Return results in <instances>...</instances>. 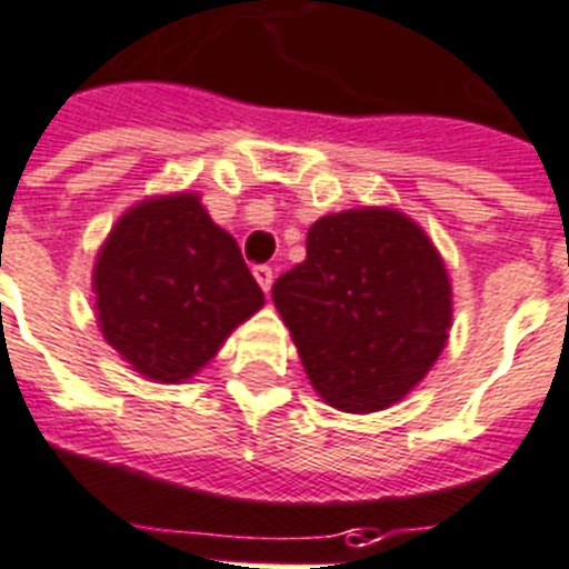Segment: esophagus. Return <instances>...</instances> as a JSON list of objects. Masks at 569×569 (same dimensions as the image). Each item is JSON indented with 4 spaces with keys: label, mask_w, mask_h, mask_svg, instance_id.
<instances>
[{
    "label": "esophagus",
    "mask_w": 569,
    "mask_h": 569,
    "mask_svg": "<svg viewBox=\"0 0 569 569\" xmlns=\"http://www.w3.org/2000/svg\"><path fill=\"white\" fill-rule=\"evenodd\" d=\"M252 276H256V281H259V288L264 290V293H270V288H273V270L267 264H259L252 267Z\"/></svg>",
    "instance_id": "obj_1"
}]
</instances>
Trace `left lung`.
I'll use <instances>...</instances> for the list:
<instances>
[{
	"instance_id": "1",
	"label": "left lung",
	"mask_w": 569,
	"mask_h": 569,
	"mask_svg": "<svg viewBox=\"0 0 569 569\" xmlns=\"http://www.w3.org/2000/svg\"><path fill=\"white\" fill-rule=\"evenodd\" d=\"M273 305L313 391L348 415L400 402L449 342L443 256L395 207H357L313 221L308 259L276 279Z\"/></svg>"
}]
</instances>
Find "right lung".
I'll use <instances>...</instances> for the list:
<instances>
[{"mask_svg": "<svg viewBox=\"0 0 569 569\" xmlns=\"http://www.w3.org/2000/svg\"><path fill=\"white\" fill-rule=\"evenodd\" d=\"M97 328L152 382L192 380L264 293L236 238L198 192L138 201L118 218L91 270Z\"/></svg>", "mask_w": 569, "mask_h": 569, "instance_id": "add662e5", "label": "right lung"}]
</instances>
